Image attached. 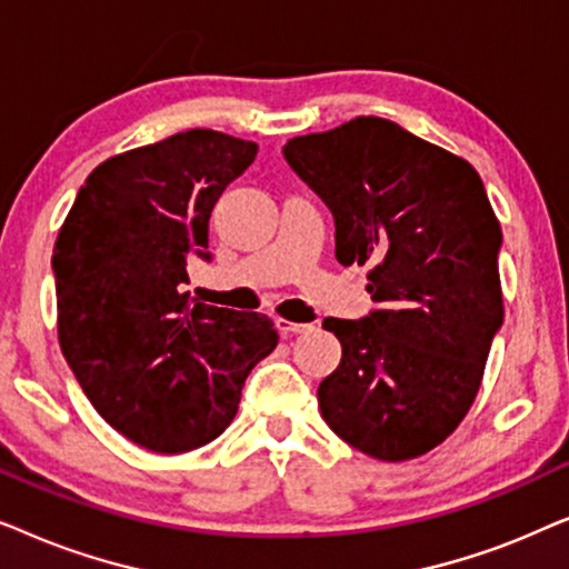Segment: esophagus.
<instances>
[{
	"instance_id": "34e87169",
	"label": "esophagus",
	"mask_w": 569,
	"mask_h": 569,
	"mask_svg": "<svg viewBox=\"0 0 569 569\" xmlns=\"http://www.w3.org/2000/svg\"><path fill=\"white\" fill-rule=\"evenodd\" d=\"M308 329H310L308 323H295V321H287V318H277V331L282 333V337H295V333H302Z\"/></svg>"
}]
</instances>
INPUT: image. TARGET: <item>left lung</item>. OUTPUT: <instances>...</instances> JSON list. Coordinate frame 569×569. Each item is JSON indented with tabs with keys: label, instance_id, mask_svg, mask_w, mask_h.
<instances>
[{
	"label": "left lung",
	"instance_id": "1",
	"mask_svg": "<svg viewBox=\"0 0 569 569\" xmlns=\"http://www.w3.org/2000/svg\"><path fill=\"white\" fill-rule=\"evenodd\" d=\"M282 152L331 209L337 261L368 263L378 302L360 321H323L341 362L318 386L321 417L378 461L425 456L471 409L505 316L502 230L485 183L471 162L378 116Z\"/></svg>",
	"mask_w": 569,
	"mask_h": 569
}]
</instances>
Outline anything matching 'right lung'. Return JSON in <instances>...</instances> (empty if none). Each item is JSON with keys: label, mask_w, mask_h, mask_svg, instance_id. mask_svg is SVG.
Wrapping results in <instances>:
<instances>
[{"label": "right lung", "mask_w": 569, "mask_h": 569, "mask_svg": "<svg viewBox=\"0 0 569 569\" xmlns=\"http://www.w3.org/2000/svg\"><path fill=\"white\" fill-rule=\"evenodd\" d=\"M259 144L212 129L113 154L77 193L57 246L59 345L113 430L154 453L207 446L236 417L248 372L274 352L261 313L191 298L209 214Z\"/></svg>", "instance_id": "add662e5"}]
</instances>
